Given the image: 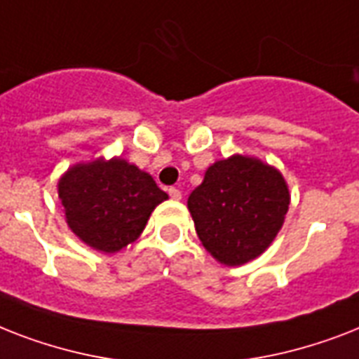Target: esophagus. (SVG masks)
I'll return each mask as SVG.
<instances>
[{"mask_svg": "<svg viewBox=\"0 0 359 359\" xmlns=\"http://www.w3.org/2000/svg\"><path fill=\"white\" fill-rule=\"evenodd\" d=\"M169 197L175 199V201H180V199H182V194H180V190H177V188H169Z\"/></svg>", "mask_w": 359, "mask_h": 359, "instance_id": "esophagus-1", "label": "esophagus"}]
</instances>
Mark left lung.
I'll return each instance as SVG.
<instances>
[{
	"label": "left lung",
	"mask_w": 359,
	"mask_h": 359,
	"mask_svg": "<svg viewBox=\"0 0 359 359\" xmlns=\"http://www.w3.org/2000/svg\"><path fill=\"white\" fill-rule=\"evenodd\" d=\"M289 205L281 171L244 154L214 162L188 197L203 248L225 266L262 255L283 227Z\"/></svg>",
	"instance_id": "8db88e82"
}]
</instances>
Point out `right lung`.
<instances>
[{
    "mask_svg": "<svg viewBox=\"0 0 359 359\" xmlns=\"http://www.w3.org/2000/svg\"><path fill=\"white\" fill-rule=\"evenodd\" d=\"M57 194L69 229L102 253L137 240L152 210L168 199L151 175L121 156L74 163L61 175Z\"/></svg>",
    "mask_w": 359,
    "mask_h": 359,
    "instance_id": "right-lung-1",
    "label": "right lung"
}]
</instances>
